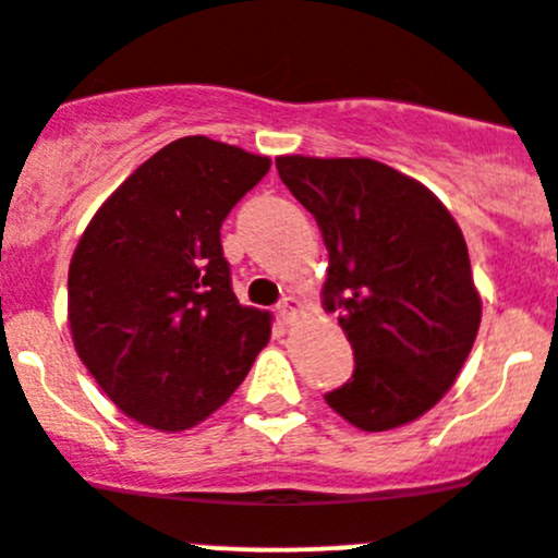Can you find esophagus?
Wrapping results in <instances>:
<instances>
[{"instance_id": "obj_1", "label": "esophagus", "mask_w": 558, "mask_h": 558, "mask_svg": "<svg viewBox=\"0 0 558 558\" xmlns=\"http://www.w3.org/2000/svg\"><path fill=\"white\" fill-rule=\"evenodd\" d=\"M300 314H303V303H300L296 296H283V300H280L278 316L286 322V325H289V322H294Z\"/></svg>"}]
</instances>
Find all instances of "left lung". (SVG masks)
Returning <instances> with one entry per match:
<instances>
[{
  "instance_id": "obj_1",
  "label": "left lung",
  "mask_w": 558,
  "mask_h": 558,
  "mask_svg": "<svg viewBox=\"0 0 558 558\" xmlns=\"http://www.w3.org/2000/svg\"><path fill=\"white\" fill-rule=\"evenodd\" d=\"M275 165L325 236L322 296L355 352V372L327 404L363 432L410 424L454 385L482 322L460 226L424 184L383 161Z\"/></svg>"
}]
</instances>
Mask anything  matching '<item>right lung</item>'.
Instances as JSON below:
<instances>
[{
	"mask_svg": "<svg viewBox=\"0 0 558 558\" xmlns=\"http://www.w3.org/2000/svg\"><path fill=\"white\" fill-rule=\"evenodd\" d=\"M269 165L181 137L143 161L82 233L68 267L76 355L137 424H201L267 347L272 316L239 305L220 228Z\"/></svg>",
	"mask_w": 558,
	"mask_h": 558,
	"instance_id": "1",
	"label": "right lung"
}]
</instances>
